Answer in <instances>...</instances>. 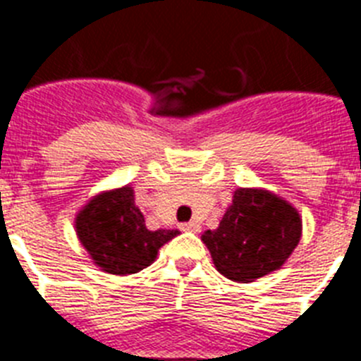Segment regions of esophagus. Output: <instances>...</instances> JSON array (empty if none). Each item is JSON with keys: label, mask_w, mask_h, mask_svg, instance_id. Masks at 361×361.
I'll list each match as a JSON object with an SVG mask.
<instances>
[{"label": "esophagus", "mask_w": 361, "mask_h": 361, "mask_svg": "<svg viewBox=\"0 0 361 361\" xmlns=\"http://www.w3.org/2000/svg\"><path fill=\"white\" fill-rule=\"evenodd\" d=\"M180 229H183V231L199 233L200 231V226L197 224V222H184V224H180Z\"/></svg>", "instance_id": "obj_1"}]
</instances>
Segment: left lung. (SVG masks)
<instances>
[{
  "mask_svg": "<svg viewBox=\"0 0 361 361\" xmlns=\"http://www.w3.org/2000/svg\"><path fill=\"white\" fill-rule=\"evenodd\" d=\"M302 237V219L267 190L238 188L216 229L202 233L216 271L233 282H253L280 269Z\"/></svg>",
  "mask_w": 361,
  "mask_h": 361,
  "instance_id": "1",
  "label": "left lung"
}]
</instances>
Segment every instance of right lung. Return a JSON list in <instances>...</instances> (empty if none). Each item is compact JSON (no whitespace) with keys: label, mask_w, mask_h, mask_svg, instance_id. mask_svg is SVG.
I'll return each instance as SVG.
<instances>
[{"label":"right lung","mask_w":361,"mask_h":361,"mask_svg":"<svg viewBox=\"0 0 361 361\" xmlns=\"http://www.w3.org/2000/svg\"><path fill=\"white\" fill-rule=\"evenodd\" d=\"M75 231L95 266L110 275H132L153 264L177 229L149 231L130 186L103 191L75 216Z\"/></svg>","instance_id":"right-lung-1"}]
</instances>
